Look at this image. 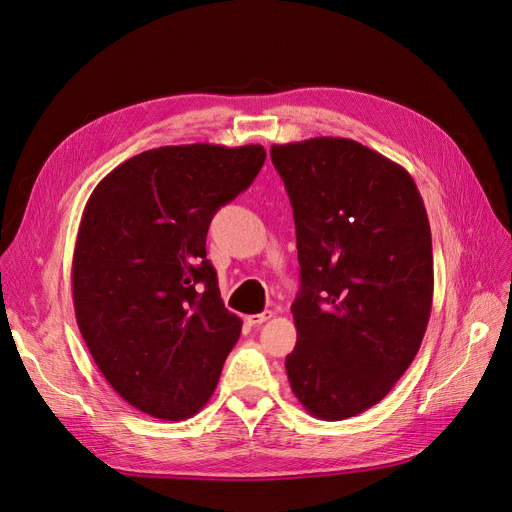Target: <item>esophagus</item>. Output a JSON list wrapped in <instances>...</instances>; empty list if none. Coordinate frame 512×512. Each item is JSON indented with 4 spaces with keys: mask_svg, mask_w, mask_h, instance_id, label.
I'll list each match as a JSON object with an SVG mask.
<instances>
[{
    "mask_svg": "<svg viewBox=\"0 0 512 512\" xmlns=\"http://www.w3.org/2000/svg\"><path fill=\"white\" fill-rule=\"evenodd\" d=\"M274 318V311H261V314H253V316H249L247 320H249V324H253V326H259V324H263V322H268V320H272Z\"/></svg>",
    "mask_w": 512,
    "mask_h": 512,
    "instance_id": "esophagus-1",
    "label": "esophagus"
}]
</instances>
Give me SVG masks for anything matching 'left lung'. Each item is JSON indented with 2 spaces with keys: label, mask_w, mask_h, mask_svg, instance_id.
<instances>
[{
  "label": "left lung",
  "mask_w": 512,
  "mask_h": 512,
  "mask_svg": "<svg viewBox=\"0 0 512 512\" xmlns=\"http://www.w3.org/2000/svg\"><path fill=\"white\" fill-rule=\"evenodd\" d=\"M291 198L301 291L286 374L322 420L360 414L393 389L425 337L433 244L410 173L347 138L274 144Z\"/></svg>",
  "instance_id": "left-lung-1"
}]
</instances>
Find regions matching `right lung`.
<instances>
[{
	"mask_svg": "<svg viewBox=\"0 0 512 512\" xmlns=\"http://www.w3.org/2000/svg\"><path fill=\"white\" fill-rule=\"evenodd\" d=\"M263 161L259 144L161 146L110 171L85 205L77 324L104 379L144 414L190 418L217 387L242 322L221 301L207 232Z\"/></svg>",
	"mask_w": 512,
	"mask_h": 512,
	"instance_id": "1",
	"label": "right lung"
}]
</instances>
